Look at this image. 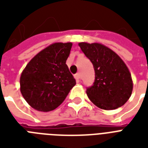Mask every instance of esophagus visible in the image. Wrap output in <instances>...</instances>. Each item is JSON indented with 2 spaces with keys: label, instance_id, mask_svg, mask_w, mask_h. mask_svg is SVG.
<instances>
[{
  "label": "esophagus",
  "instance_id": "1",
  "mask_svg": "<svg viewBox=\"0 0 148 148\" xmlns=\"http://www.w3.org/2000/svg\"><path fill=\"white\" fill-rule=\"evenodd\" d=\"M74 77H75L76 80H80V78H81V74H80V73H77V74L74 75Z\"/></svg>",
  "mask_w": 148,
  "mask_h": 148
}]
</instances>
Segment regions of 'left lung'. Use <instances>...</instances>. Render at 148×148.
I'll use <instances>...</instances> for the list:
<instances>
[{"instance_id": "obj_1", "label": "left lung", "mask_w": 148, "mask_h": 148, "mask_svg": "<svg viewBox=\"0 0 148 148\" xmlns=\"http://www.w3.org/2000/svg\"><path fill=\"white\" fill-rule=\"evenodd\" d=\"M78 45L93 64L95 72V82L86 91L88 98L103 110L124 105L133 90L131 74L125 63L114 51L101 44L81 42Z\"/></svg>"}]
</instances>
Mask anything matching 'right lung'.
Wrapping results in <instances>:
<instances>
[{
	"mask_svg": "<svg viewBox=\"0 0 148 148\" xmlns=\"http://www.w3.org/2000/svg\"><path fill=\"white\" fill-rule=\"evenodd\" d=\"M72 43H53L36 54L22 71L21 92L31 108L47 112L62 103L76 84L66 60Z\"/></svg>",
	"mask_w": 148,
	"mask_h": 148,
	"instance_id": "right-lung-1",
	"label": "right lung"
}]
</instances>
